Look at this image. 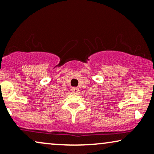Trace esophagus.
I'll list each match as a JSON object with an SVG mask.
<instances>
[{
  "label": "esophagus",
  "instance_id": "esophagus-1",
  "mask_svg": "<svg viewBox=\"0 0 154 154\" xmlns=\"http://www.w3.org/2000/svg\"><path fill=\"white\" fill-rule=\"evenodd\" d=\"M79 91V89L77 88V87H72V91L73 93H78Z\"/></svg>",
  "mask_w": 154,
  "mask_h": 154
}]
</instances>
